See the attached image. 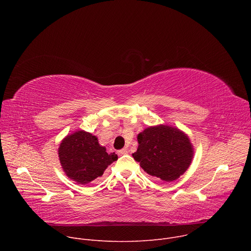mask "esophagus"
<instances>
[{
    "label": "esophagus",
    "mask_w": 251,
    "mask_h": 251,
    "mask_svg": "<svg viewBox=\"0 0 251 251\" xmlns=\"http://www.w3.org/2000/svg\"><path fill=\"white\" fill-rule=\"evenodd\" d=\"M127 153H128V151H127V149H126V148H123V149H121V150H119V151H118V155H119V156L126 155Z\"/></svg>",
    "instance_id": "esophagus-1"
}]
</instances>
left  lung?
<instances>
[{
    "instance_id": "obj_1",
    "label": "left lung",
    "mask_w": 251,
    "mask_h": 251,
    "mask_svg": "<svg viewBox=\"0 0 251 251\" xmlns=\"http://www.w3.org/2000/svg\"><path fill=\"white\" fill-rule=\"evenodd\" d=\"M139 146L132 154L141 168L164 182H173L190 167L194 148L180 129L168 125L146 128L138 134Z\"/></svg>"
}]
</instances>
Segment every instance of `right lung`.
I'll list each match as a JSON object with an SVG mask.
<instances>
[{
	"label": "right lung",
	"instance_id": "1",
	"mask_svg": "<svg viewBox=\"0 0 251 251\" xmlns=\"http://www.w3.org/2000/svg\"><path fill=\"white\" fill-rule=\"evenodd\" d=\"M58 157L66 176L80 185L101 176L106 168L118 159L100 146L96 136L79 130L67 135L60 143Z\"/></svg>",
	"mask_w": 251,
	"mask_h": 251
}]
</instances>
